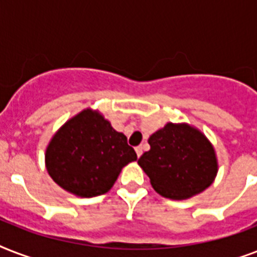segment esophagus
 Masks as SVG:
<instances>
[{"label": "esophagus", "mask_w": 257, "mask_h": 257, "mask_svg": "<svg viewBox=\"0 0 257 257\" xmlns=\"http://www.w3.org/2000/svg\"><path fill=\"white\" fill-rule=\"evenodd\" d=\"M136 153L137 157H140L143 155V147H136Z\"/></svg>", "instance_id": "34e87169"}]
</instances>
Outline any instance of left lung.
Listing matches in <instances>:
<instances>
[{"label":"left lung","instance_id":"obj_1","mask_svg":"<svg viewBox=\"0 0 257 257\" xmlns=\"http://www.w3.org/2000/svg\"><path fill=\"white\" fill-rule=\"evenodd\" d=\"M148 143L151 149L137 163L161 196L188 199L213 183L217 173L215 149L200 131L168 122Z\"/></svg>","mask_w":257,"mask_h":257}]
</instances>
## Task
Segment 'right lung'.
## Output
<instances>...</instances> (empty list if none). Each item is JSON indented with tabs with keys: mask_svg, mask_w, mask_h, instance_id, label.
<instances>
[{
	"mask_svg": "<svg viewBox=\"0 0 257 257\" xmlns=\"http://www.w3.org/2000/svg\"><path fill=\"white\" fill-rule=\"evenodd\" d=\"M137 160L126 136L98 112L82 110L53 136L45 155L50 177L80 197L104 195L122 167Z\"/></svg>",
	"mask_w": 257,
	"mask_h": 257,
	"instance_id": "add662e5",
	"label": "right lung"
}]
</instances>
